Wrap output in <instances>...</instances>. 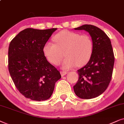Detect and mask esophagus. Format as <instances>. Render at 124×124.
<instances>
[{
  "instance_id": "1",
  "label": "esophagus",
  "mask_w": 124,
  "mask_h": 124,
  "mask_svg": "<svg viewBox=\"0 0 124 124\" xmlns=\"http://www.w3.org/2000/svg\"><path fill=\"white\" fill-rule=\"evenodd\" d=\"M61 75L62 77H63V76H65V75H66V74H67V72L66 71H61Z\"/></svg>"
}]
</instances>
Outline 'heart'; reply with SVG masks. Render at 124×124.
I'll list each match as a JSON object with an SVG mask.
<instances>
[{"instance_id":"1","label":"heart","mask_w":124,"mask_h":124,"mask_svg":"<svg viewBox=\"0 0 124 124\" xmlns=\"http://www.w3.org/2000/svg\"><path fill=\"white\" fill-rule=\"evenodd\" d=\"M55 44L47 42L43 52L51 63L58 65L64 56L62 67L67 70L78 66H83L90 61L93 53V41L87 34L63 31L54 37Z\"/></svg>"}]
</instances>
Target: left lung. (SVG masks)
I'll return each instance as SVG.
<instances>
[{
    "label": "left lung",
    "instance_id": "obj_1",
    "mask_svg": "<svg viewBox=\"0 0 124 124\" xmlns=\"http://www.w3.org/2000/svg\"><path fill=\"white\" fill-rule=\"evenodd\" d=\"M74 29L87 31L93 41L91 59L78 70L79 79L73 87L78 97L90 99L103 93L110 83L115 62L113 49L109 38L97 26L85 24Z\"/></svg>",
    "mask_w": 124,
    "mask_h": 124
}]
</instances>
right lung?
Wrapping results in <instances>:
<instances>
[{
	"label": "right lung",
	"instance_id": "obj_1",
	"mask_svg": "<svg viewBox=\"0 0 124 124\" xmlns=\"http://www.w3.org/2000/svg\"><path fill=\"white\" fill-rule=\"evenodd\" d=\"M57 28H27L17 34L8 48V70L19 91L26 98L44 101L50 98L59 71L47 61L43 47Z\"/></svg>",
	"mask_w": 124,
	"mask_h": 124
}]
</instances>
